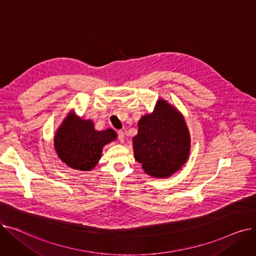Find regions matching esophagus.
<instances>
[{
  "instance_id": "esophagus-1",
  "label": "esophagus",
  "mask_w": 256,
  "mask_h": 256,
  "mask_svg": "<svg viewBox=\"0 0 256 256\" xmlns=\"http://www.w3.org/2000/svg\"><path fill=\"white\" fill-rule=\"evenodd\" d=\"M118 139L120 140V142H124V130H118Z\"/></svg>"
}]
</instances>
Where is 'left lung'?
I'll return each instance as SVG.
<instances>
[{
    "mask_svg": "<svg viewBox=\"0 0 256 256\" xmlns=\"http://www.w3.org/2000/svg\"><path fill=\"white\" fill-rule=\"evenodd\" d=\"M134 156L154 178H168L189 156L190 136L182 116L160 100L152 114L143 116L134 137Z\"/></svg>",
    "mask_w": 256,
    "mask_h": 256,
    "instance_id": "1",
    "label": "left lung"
}]
</instances>
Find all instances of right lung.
Returning a JSON list of instances; mask_svg holds the SVG:
<instances>
[{"mask_svg":"<svg viewBox=\"0 0 256 256\" xmlns=\"http://www.w3.org/2000/svg\"><path fill=\"white\" fill-rule=\"evenodd\" d=\"M115 139L113 130L98 132L92 121L70 115L57 130L55 148L67 166L89 171L100 158L102 146Z\"/></svg>","mask_w":256,"mask_h":256,"instance_id":"add662e5","label":"right lung"}]
</instances>
